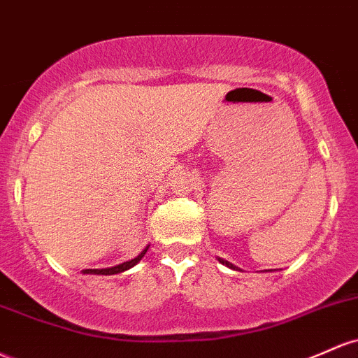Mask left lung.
Here are the masks:
<instances>
[{"instance_id":"8db88e82","label":"left lung","mask_w":358,"mask_h":358,"mask_svg":"<svg viewBox=\"0 0 358 358\" xmlns=\"http://www.w3.org/2000/svg\"><path fill=\"white\" fill-rule=\"evenodd\" d=\"M219 262L222 263V265H226V266H229V268H233V270H236V266L233 265V263H229V262H226V260H222V258H219Z\"/></svg>"}]
</instances>
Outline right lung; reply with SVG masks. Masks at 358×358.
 I'll use <instances>...</instances> for the list:
<instances>
[{
  "instance_id": "add662e5",
  "label": "right lung",
  "mask_w": 358,
  "mask_h": 358,
  "mask_svg": "<svg viewBox=\"0 0 358 358\" xmlns=\"http://www.w3.org/2000/svg\"><path fill=\"white\" fill-rule=\"evenodd\" d=\"M148 248H149V246H148ZM148 248L144 250L141 255H137L136 258H132V260L120 263V265H117V266H110V268H100V270H98V268H86V270H83V273H93V275H115V273L125 272V270L132 268V266H134L136 263L141 262V258H143L144 255H146Z\"/></svg>"
}]
</instances>
